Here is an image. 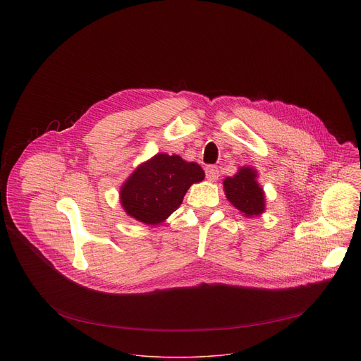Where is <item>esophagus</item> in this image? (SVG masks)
<instances>
[{"mask_svg": "<svg viewBox=\"0 0 361 361\" xmlns=\"http://www.w3.org/2000/svg\"><path fill=\"white\" fill-rule=\"evenodd\" d=\"M205 177L209 181H216L219 178V169L216 166H207L205 167Z\"/></svg>", "mask_w": 361, "mask_h": 361, "instance_id": "34e87169", "label": "esophagus"}]
</instances>
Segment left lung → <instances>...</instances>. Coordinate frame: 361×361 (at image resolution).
I'll return each mask as SVG.
<instances>
[{"instance_id":"1","label":"left lung","mask_w":361,"mask_h":361,"mask_svg":"<svg viewBox=\"0 0 361 361\" xmlns=\"http://www.w3.org/2000/svg\"><path fill=\"white\" fill-rule=\"evenodd\" d=\"M255 171L250 167L240 169L234 177L224 180L228 201L244 216H259L264 212V192L255 181Z\"/></svg>"}]
</instances>
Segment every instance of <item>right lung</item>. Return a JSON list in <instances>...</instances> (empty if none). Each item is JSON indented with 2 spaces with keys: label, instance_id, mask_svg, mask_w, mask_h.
<instances>
[{
  "label": "right lung",
  "instance_id": "right-lung-1",
  "mask_svg": "<svg viewBox=\"0 0 361 361\" xmlns=\"http://www.w3.org/2000/svg\"><path fill=\"white\" fill-rule=\"evenodd\" d=\"M204 171L178 156L157 154L141 164L121 187L126 213L145 224H159L183 202L191 184L202 181Z\"/></svg>",
  "mask_w": 361,
  "mask_h": 361
}]
</instances>
